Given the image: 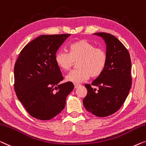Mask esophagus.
Masks as SVG:
<instances>
[{"mask_svg":"<svg viewBox=\"0 0 146 146\" xmlns=\"http://www.w3.org/2000/svg\"><path fill=\"white\" fill-rule=\"evenodd\" d=\"M74 86H75V88H78V87H79V86H80V84L75 83V84H74Z\"/></svg>","mask_w":146,"mask_h":146,"instance_id":"1","label":"esophagus"}]
</instances>
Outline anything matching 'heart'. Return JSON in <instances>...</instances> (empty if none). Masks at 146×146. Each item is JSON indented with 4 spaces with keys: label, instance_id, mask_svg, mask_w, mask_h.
Listing matches in <instances>:
<instances>
[{
    "label": "heart",
    "instance_id": "b5f03b06",
    "mask_svg": "<svg viewBox=\"0 0 146 146\" xmlns=\"http://www.w3.org/2000/svg\"><path fill=\"white\" fill-rule=\"evenodd\" d=\"M58 66L64 71H68L77 63L79 69L71 71L66 79L73 83H80L101 75L107 64V54L104 50L96 48L86 40H79L69 46V52L59 50L55 55Z\"/></svg>",
    "mask_w": 146,
    "mask_h": 146
}]
</instances>
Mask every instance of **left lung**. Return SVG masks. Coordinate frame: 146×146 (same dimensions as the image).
<instances>
[{
  "label": "left lung",
  "mask_w": 146,
  "mask_h": 146,
  "mask_svg": "<svg viewBox=\"0 0 146 146\" xmlns=\"http://www.w3.org/2000/svg\"><path fill=\"white\" fill-rule=\"evenodd\" d=\"M94 35L105 41L107 64L102 73L91 84L98 87V91L90 84H85L87 94L83 104L88 111L104 117L117 111L129 95L132 85L131 60L128 50L115 36L106 33Z\"/></svg>",
  "instance_id": "left-lung-1"
}]
</instances>
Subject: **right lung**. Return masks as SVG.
<instances>
[{
  "mask_svg": "<svg viewBox=\"0 0 146 146\" xmlns=\"http://www.w3.org/2000/svg\"><path fill=\"white\" fill-rule=\"evenodd\" d=\"M70 34L43 35L25 46L14 66V89L29 114L39 120H50L66 106L73 90L64 79L55 55Z\"/></svg>",
  "mask_w": 146,
  "mask_h": 146,
  "instance_id": "right-lung-1",
  "label": "right lung"
}]
</instances>
